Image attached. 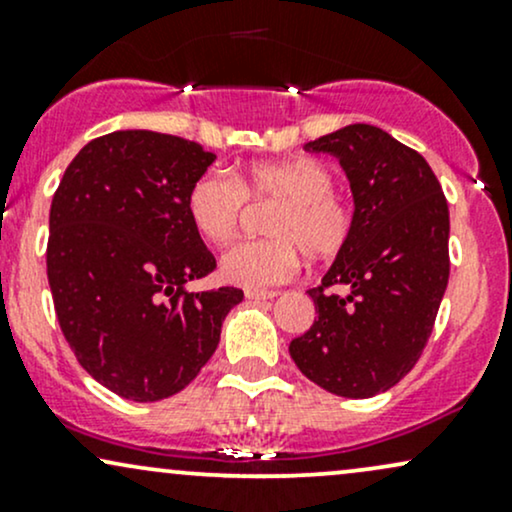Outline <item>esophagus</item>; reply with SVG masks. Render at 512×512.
Here are the masks:
<instances>
[{"label":"esophagus","instance_id":"34e87169","mask_svg":"<svg viewBox=\"0 0 512 512\" xmlns=\"http://www.w3.org/2000/svg\"><path fill=\"white\" fill-rule=\"evenodd\" d=\"M276 291H264V289H248L245 291V298L248 301H269V298H274Z\"/></svg>","mask_w":512,"mask_h":512}]
</instances>
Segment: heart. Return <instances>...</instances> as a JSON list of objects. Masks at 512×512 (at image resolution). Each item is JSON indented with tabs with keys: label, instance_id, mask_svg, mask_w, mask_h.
<instances>
[{
	"label": "heart",
	"instance_id": "obj_1",
	"mask_svg": "<svg viewBox=\"0 0 512 512\" xmlns=\"http://www.w3.org/2000/svg\"><path fill=\"white\" fill-rule=\"evenodd\" d=\"M334 190V175L315 158L257 161L243 173L207 170L187 192V216L202 238L223 243L236 233L250 199H274L267 223L272 238L238 240L221 255V276L231 284L262 289L291 279L310 262L337 260L354 236V209Z\"/></svg>",
	"mask_w": 512,
	"mask_h": 512
}]
</instances>
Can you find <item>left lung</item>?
<instances>
[{"instance_id":"obj_1","label":"left lung","mask_w":512,"mask_h":512,"mask_svg":"<svg viewBox=\"0 0 512 512\" xmlns=\"http://www.w3.org/2000/svg\"><path fill=\"white\" fill-rule=\"evenodd\" d=\"M305 149L339 158L356 226L308 291L317 317L291 358L332 395H380L416 366L433 332L450 276L448 202L426 158L380 127L349 125Z\"/></svg>"}]
</instances>
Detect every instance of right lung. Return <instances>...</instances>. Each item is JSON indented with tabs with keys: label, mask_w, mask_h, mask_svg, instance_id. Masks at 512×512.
Listing matches in <instances>:
<instances>
[{
	"label": "right lung",
	"mask_w": 512,
	"mask_h": 512,
	"mask_svg": "<svg viewBox=\"0 0 512 512\" xmlns=\"http://www.w3.org/2000/svg\"><path fill=\"white\" fill-rule=\"evenodd\" d=\"M216 154L190 139L122 129L88 142L50 207L48 281L81 368L134 402L197 378L243 291H185L216 269L187 216V192Z\"/></svg>",
	"instance_id": "obj_1"
}]
</instances>
